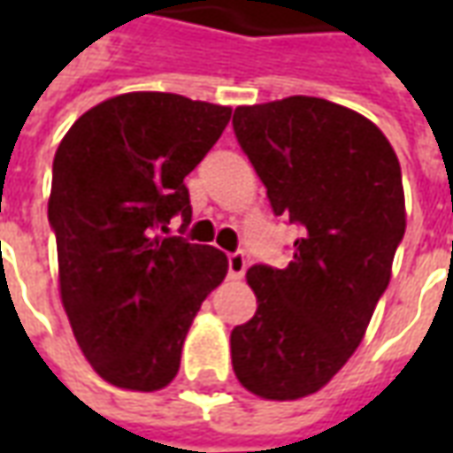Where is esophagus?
I'll use <instances>...</instances> for the list:
<instances>
[{
	"label": "esophagus",
	"instance_id": "obj_1",
	"mask_svg": "<svg viewBox=\"0 0 453 453\" xmlns=\"http://www.w3.org/2000/svg\"><path fill=\"white\" fill-rule=\"evenodd\" d=\"M247 272V257L245 252H233L227 257V276L230 279H242Z\"/></svg>",
	"mask_w": 453,
	"mask_h": 453
}]
</instances>
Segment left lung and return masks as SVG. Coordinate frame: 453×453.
I'll list each match as a JSON object with an SVG mask.
<instances>
[{
	"mask_svg": "<svg viewBox=\"0 0 453 453\" xmlns=\"http://www.w3.org/2000/svg\"><path fill=\"white\" fill-rule=\"evenodd\" d=\"M233 128L276 216L303 227L286 269L255 265L257 313L230 334L250 393L298 400L347 364L405 235L400 162L369 119L318 96L237 106Z\"/></svg>",
	"mask_w": 453,
	"mask_h": 453,
	"instance_id": "8db88e82",
	"label": "left lung"
}]
</instances>
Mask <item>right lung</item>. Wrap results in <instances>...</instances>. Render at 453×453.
Segmentation results:
<instances>
[{"label":"right lung","mask_w":453,"mask_h":453,"mask_svg":"<svg viewBox=\"0 0 453 453\" xmlns=\"http://www.w3.org/2000/svg\"><path fill=\"white\" fill-rule=\"evenodd\" d=\"M233 109L165 92L94 106L53 159L48 220L60 296L94 371L119 388L159 390L177 376L198 308L227 274L211 245L162 235L191 223L184 184Z\"/></svg>","instance_id":"1"}]
</instances>
